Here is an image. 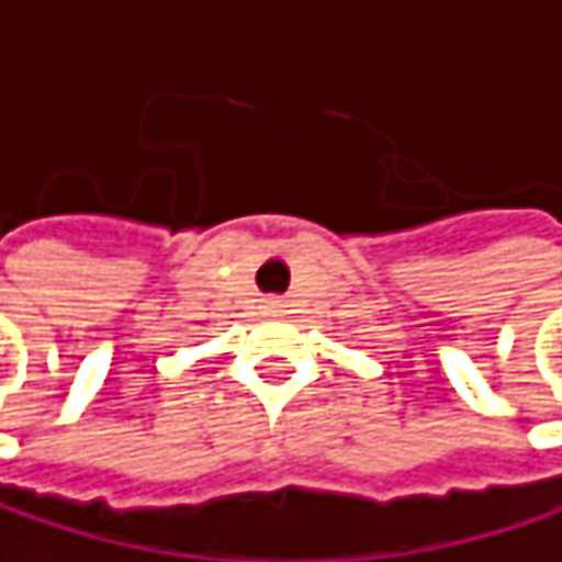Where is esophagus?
Listing matches in <instances>:
<instances>
[{"label": "esophagus", "instance_id": "esophagus-1", "mask_svg": "<svg viewBox=\"0 0 562 562\" xmlns=\"http://www.w3.org/2000/svg\"><path fill=\"white\" fill-rule=\"evenodd\" d=\"M266 313H269V316L283 313V303H279V300H269V303H266Z\"/></svg>", "mask_w": 562, "mask_h": 562}]
</instances>
